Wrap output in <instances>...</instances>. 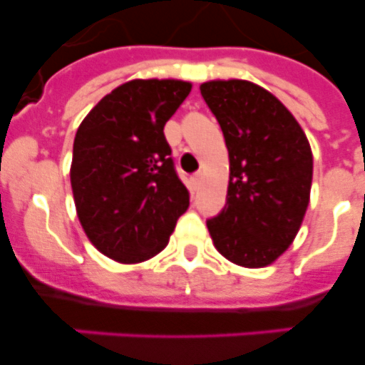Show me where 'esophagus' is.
I'll return each mask as SVG.
<instances>
[{
	"instance_id": "34e87169",
	"label": "esophagus",
	"mask_w": 365,
	"mask_h": 365,
	"mask_svg": "<svg viewBox=\"0 0 365 365\" xmlns=\"http://www.w3.org/2000/svg\"><path fill=\"white\" fill-rule=\"evenodd\" d=\"M200 179H202V173H200V172H197L195 173V175H193L192 177V186H193V188H199V185H200Z\"/></svg>"
}]
</instances>
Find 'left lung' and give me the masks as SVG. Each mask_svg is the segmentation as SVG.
Masks as SVG:
<instances>
[{
    "mask_svg": "<svg viewBox=\"0 0 365 365\" xmlns=\"http://www.w3.org/2000/svg\"><path fill=\"white\" fill-rule=\"evenodd\" d=\"M200 93L230 155L226 206L206 226L220 255L264 267L299 233L312 192V148L292 112L255 83L208 81Z\"/></svg>",
    "mask_w": 365,
    "mask_h": 365,
    "instance_id": "8db88e82",
    "label": "left lung"
}]
</instances>
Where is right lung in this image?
I'll return each mask as SVG.
<instances>
[{
  "label": "right lung",
  "instance_id": "1",
  "mask_svg": "<svg viewBox=\"0 0 365 365\" xmlns=\"http://www.w3.org/2000/svg\"><path fill=\"white\" fill-rule=\"evenodd\" d=\"M192 83L133 79L90 110L73 139L72 182L90 242L117 262L135 264L166 248L188 210L165 125Z\"/></svg>",
  "mask_w": 365,
  "mask_h": 365
}]
</instances>
